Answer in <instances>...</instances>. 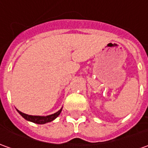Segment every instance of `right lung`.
I'll use <instances>...</instances> for the list:
<instances>
[{
  "label": "right lung",
  "instance_id": "1",
  "mask_svg": "<svg viewBox=\"0 0 148 148\" xmlns=\"http://www.w3.org/2000/svg\"><path fill=\"white\" fill-rule=\"evenodd\" d=\"M62 110V108H61L58 112L54 113L53 114H50V115H47V116H38V115H29V114H26L25 113H22L21 111L18 110L16 109V110L18 111V113L25 119H26L27 121L33 122L34 123H38V124H44V123H49L51 122V121H53V120H54L61 114Z\"/></svg>",
  "mask_w": 148,
  "mask_h": 148
}]
</instances>
